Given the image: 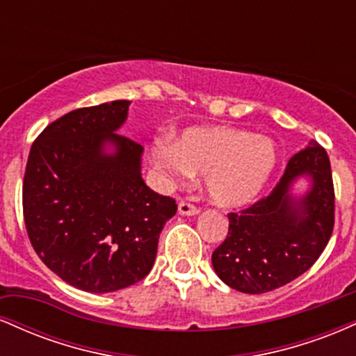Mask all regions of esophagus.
I'll list each match as a JSON object with an SVG mask.
<instances>
[{"instance_id": "1", "label": "esophagus", "mask_w": 356, "mask_h": 356, "mask_svg": "<svg viewBox=\"0 0 356 356\" xmlns=\"http://www.w3.org/2000/svg\"><path fill=\"white\" fill-rule=\"evenodd\" d=\"M179 212L184 216H194L199 212V207L191 201H181L179 202Z\"/></svg>"}]
</instances>
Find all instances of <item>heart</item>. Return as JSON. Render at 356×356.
Masks as SVG:
<instances>
[{"label": "heart", "instance_id": "heart-1", "mask_svg": "<svg viewBox=\"0 0 356 356\" xmlns=\"http://www.w3.org/2000/svg\"><path fill=\"white\" fill-rule=\"evenodd\" d=\"M152 155L170 182L204 174L207 194L219 206L251 201L271 177L277 161L271 138L227 127L189 129L175 142L159 138Z\"/></svg>", "mask_w": 356, "mask_h": 356}]
</instances>
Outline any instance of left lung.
Returning a JSON list of instances; mask_svg holds the SVG:
<instances>
[{"mask_svg": "<svg viewBox=\"0 0 356 356\" xmlns=\"http://www.w3.org/2000/svg\"><path fill=\"white\" fill-rule=\"evenodd\" d=\"M300 175H309L314 187L295 202L289 186ZM227 218L229 232L212 252V266L224 283L261 295L296 280L316 263L333 232L334 187L326 150L312 140L289 159L266 197Z\"/></svg>", "mask_w": 356, "mask_h": 356, "instance_id": "8db88e82", "label": "left lung"}]
</instances>
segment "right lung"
Masks as SVG:
<instances>
[{
  "instance_id": "right-lung-1",
  "label": "right lung",
  "mask_w": 356,
  "mask_h": 356,
  "mask_svg": "<svg viewBox=\"0 0 356 356\" xmlns=\"http://www.w3.org/2000/svg\"><path fill=\"white\" fill-rule=\"evenodd\" d=\"M129 100L72 110L35 138L23 179V218L40 259L90 293H110L149 275L175 199L140 175L144 147L115 130ZM112 141L116 154H103Z\"/></svg>"
}]
</instances>
